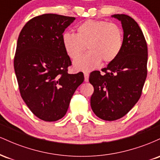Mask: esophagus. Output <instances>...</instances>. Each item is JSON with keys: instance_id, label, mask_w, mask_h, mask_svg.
<instances>
[{"instance_id": "obj_1", "label": "esophagus", "mask_w": 160, "mask_h": 160, "mask_svg": "<svg viewBox=\"0 0 160 160\" xmlns=\"http://www.w3.org/2000/svg\"><path fill=\"white\" fill-rule=\"evenodd\" d=\"M89 73L84 72V80H85L86 82L89 81Z\"/></svg>"}]
</instances>
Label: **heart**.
<instances>
[{
  "mask_svg": "<svg viewBox=\"0 0 160 160\" xmlns=\"http://www.w3.org/2000/svg\"><path fill=\"white\" fill-rule=\"evenodd\" d=\"M62 43L68 56L74 60L88 47L89 51L77 59L74 66L78 71H89L102 60L109 63L118 57L123 45V32L114 22L89 19L77 27L76 34L64 33Z\"/></svg>",
  "mask_w": 160,
  "mask_h": 160,
  "instance_id": "1",
  "label": "heart"
}]
</instances>
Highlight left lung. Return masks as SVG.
Returning a JSON list of instances; mask_svg holds the SVG:
<instances>
[{"mask_svg":"<svg viewBox=\"0 0 160 160\" xmlns=\"http://www.w3.org/2000/svg\"><path fill=\"white\" fill-rule=\"evenodd\" d=\"M121 21L123 45L114 61L102 71L89 75L94 87L91 108L97 117L113 121L124 117L140 98L148 75V45L142 31L132 18L125 14L112 16Z\"/></svg>","mask_w":160,"mask_h":160,"instance_id":"8db88e82","label":"left lung"}]
</instances>
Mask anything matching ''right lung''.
I'll return each mask as SVG.
<instances>
[{
    "instance_id": "add662e5",
    "label": "right lung",
    "mask_w": 160,
    "mask_h": 160,
    "mask_svg": "<svg viewBox=\"0 0 160 160\" xmlns=\"http://www.w3.org/2000/svg\"><path fill=\"white\" fill-rule=\"evenodd\" d=\"M74 17L43 14L32 18L20 32L14 69L20 95L37 117L47 122L65 115L82 72L68 73L71 65L62 43V35Z\"/></svg>"
}]
</instances>
